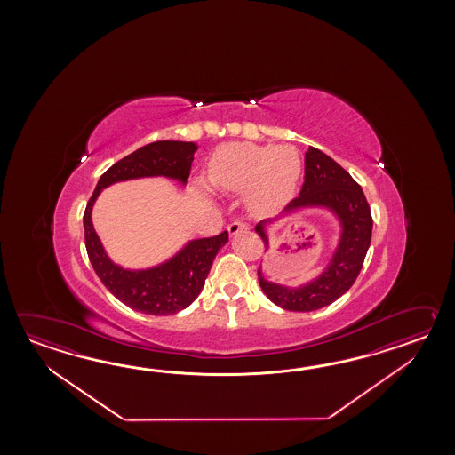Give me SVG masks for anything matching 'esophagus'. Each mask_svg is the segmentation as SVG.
<instances>
[{"instance_id": "1", "label": "esophagus", "mask_w": 455, "mask_h": 455, "mask_svg": "<svg viewBox=\"0 0 455 455\" xmlns=\"http://www.w3.org/2000/svg\"><path fill=\"white\" fill-rule=\"evenodd\" d=\"M245 229H247V224L243 223V221H232V223L228 226L229 235H235V234L245 231Z\"/></svg>"}]
</instances>
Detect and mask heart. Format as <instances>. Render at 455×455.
<instances>
[{"mask_svg":"<svg viewBox=\"0 0 455 455\" xmlns=\"http://www.w3.org/2000/svg\"><path fill=\"white\" fill-rule=\"evenodd\" d=\"M300 174L299 153L291 146L228 143L214 153L208 180L220 192H243L253 212H268L290 200ZM200 187L208 190L204 182Z\"/></svg>","mask_w":455,"mask_h":455,"instance_id":"1","label":"heart"}]
</instances>
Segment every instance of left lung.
I'll return each mask as SVG.
<instances>
[{
	"label": "left lung",
	"instance_id": "1",
	"mask_svg": "<svg viewBox=\"0 0 455 455\" xmlns=\"http://www.w3.org/2000/svg\"><path fill=\"white\" fill-rule=\"evenodd\" d=\"M304 164L299 196L290 202L281 216L306 208H327L339 218L341 234L327 268L302 286L291 288L271 283L259 268V283L267 298L283 309L294 312L322 309L343 296L358 278L372 234L371 208L358 182L330 156L312 146L306 153ZM280 218L265 220L255 226L265 249L270 245L267 228Z\"/></svg>",
	"mask_w": 455,
	"mask_h": 455
}]
</instances>
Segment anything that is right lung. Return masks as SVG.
I'll use <instances>...</instances> for the list:
<instances>
[{"label":"right lung","instance_id":"right-lung-1","mask_svg":"<svg viewBox=\"0 0 455 455\" xmlns=\"http://www.w3.org/2000/svg\"><path fill=\"white\" fill-rule=\"evenodd\" d=\"M196 149L198 146L192 141H155L143 146L108 167L89 198L83 218L87 257L107 290L138 312L171 315L188 307L204 290L214 257L229 239V234L224 231L214 237L187 242L164 263L146 270H126L110 260L104 251L92 226V206L106 187L124 180L167 177L187 184Z\"/></svg>","mask_w":455,"mask_h":455}]
</instances>
